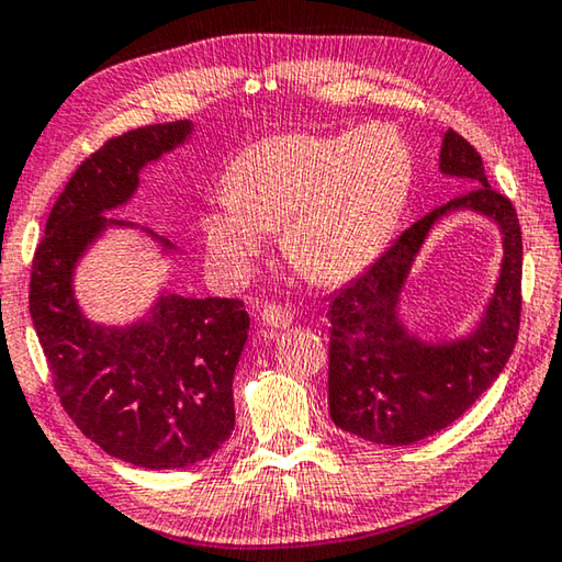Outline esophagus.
Returning a JSON list of instances; mask_svg holds the SVG:
<instances>
[{
  "instance_id": "1",
  "label": "esophagus",
  "mask_w": 562,
  "mask_h": 562,
  "mask_svg": "<svg viewBox=\"0 0 562 562\" xmlns=\"http://www.w3.org/2000/svg\"><path fill=\"white\" fill-rule=\"evenodd\" d=\"M292 317H295V315H292L290 310L278 307V305H267V307H262V313H260L262 325L272 327V329L290 327V325H292Z\"/></svg>"
}]
</instances>
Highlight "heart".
I'll list each match as a JSON object with an SVG mask.
<instances>
[{"mask_svg":"<svg viewBox=\"0 0 562 562\" xmlns=\"http://www.w3.org/2000/svg\"><path fill=\"white\" fill-rule=\"evenodd\" d=\"M415 159L400 132L368 124L352 135H274L245 147L225 172V198L200 215L215 270L237 280L280 227L302 278L342 284L385 252L407 207Z\"/></svg>","mask_w":562,"mask_h":562,"instance_id":"1","label":"heart"}]
</instances>
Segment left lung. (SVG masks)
Instances as JSON below:
<instances>
[{
    "instance_id": "1",
    "label": "left lung",
    "mask_w": 562,
    "mask_h": 562,
    "mask_svg": "<svg viewBox=\"0 0 562 562\" xmlns=\"http://www.w3.org/2000/svg\"><path fill=\"white\" fill-rule=\"evenodd\" d=\"M440 172L465 180L470 190L407 227L327 307L329 417L340 430L378 445H413L456 423L501 378L518 340L522 237L515 207L487 184L475 147L452 130L442 135ZM460 211L498 227L502 270L468 334L427 338L404 319V284L434 225Z\"/></svg>"
}]
</instances>
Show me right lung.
<instances>
[{"instance_id": "add662e5", "label": "right lung", "mask_w": 562, "mask_h": 562, "mask_svg": "<svg viewBox=\"0 0 562 562\" xmlns=\"http://www.w3.org/2000/svg\"><path fill=\"white\" fill-rule=\"evenodd\" d=\"M190 120L114 137L77 167L34 252L30 313L67 415L106 456L147 470L207 460L235 430L233 380L249 317L229 297L162 288L124 325L89 317L77 300L82 257L110 229H135L169 260L177 247L153 229L104 217L130 204L139 175L192 139Z\"/></svg>"}]
</instances>
